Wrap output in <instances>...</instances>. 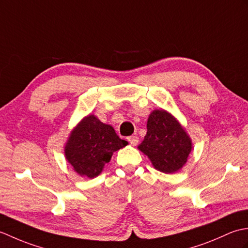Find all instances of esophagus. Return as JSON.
Masks as SVG:
<instances>
[{
    "label": "esophagus",
    "instance_id": "esophagus-1",
    "mask_svg": "<svg viewBox=\"0 0 248 248\" xmlns=\"http://www.w3.org/2000/svg\"><path fill=\"white\" fill-rule=\"evenodd\" d=\"M128 140H129V143L131 145H133V146L139 144V138H138V136H129Z\"/></svg>",
    "mask_w": 248,
    "mask_h": 248
}]
</instances>
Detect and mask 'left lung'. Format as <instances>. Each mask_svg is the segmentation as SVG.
Instances as JSON below:
<instances>
[{
  "label": "left lung",
  "mask_w": 248,
  "mask_h": 248,
  "mask_svg": "<svg viewBox=\"0 0 248 248\" xmlns=\"http://www.w3.org/2000/svg\"><path fill=\"white\" fill-rule=\"evenodd\" d=\"M139 149L148 155L155 170L171 173L186 164L192 143L170 113L155 109L147 121V134Z\"/></svg>",
  "instance_id": "obj_1"
}]
</instances>
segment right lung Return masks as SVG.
<instances>
[{"instance_id":"right-lung-1","label":"right lung","mask_w":248,"mask_h":248,"mask_svg":"<svg viewBox=\"0 0 248 248\" xmlns=\"http://www.w3.org/2000/svg\"><path fill=\"white\" fill-rule=\"evenodd\" d=\"M127 144L119 139L112 125L89 115L71 132L65 155L78 175L94 178L102 171L105 163L109 162L113 152Z\"/></svg>"}]
</instances>
